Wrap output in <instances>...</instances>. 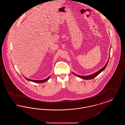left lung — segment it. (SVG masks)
Segmentation results:
<instances>
[{
  "instance_id": "8db88e82",
  "label": "left lung",
  "mask_w": 125,
  "mask_h": 125,
  "mask_svg": "<svg viewBox=\"0 0 125 125\" xmlns=\"http://www.w3.org/2000/svg\"><path fill=\"white\" fill-rule=\"evenodd\" d=\"M110 50H111V48H110ZM109 53H110V52H109ZM110 53H109V59H108V60L107 63H106L105 65H104L103 68H102L101 69L99 70L98 71L95 72V73H93V74H90V75H86V76L80 75H78V74H77L75 73H73V72H72L73 73V74H74L75 75H76V76H78V77L81 78H82V79H84V80H90V79H92L94 78L95 77H96L98 74H99L102 72L105 69V68H106L107 64H108V62H109V58H110Z\"/></svg>"
}]
</instances>
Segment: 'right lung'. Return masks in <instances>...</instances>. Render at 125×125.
I'll return each mask as SVG.
<instances>
[{
	"instance_id": "right-lung-1",
	"label": "right lung",
	"mask_w": 125,
	"mask_h": 125,
	"mask_svg": "<svg viewBox=\"0 0 125 125\" xmlns=\"http://www.w3.org/2000/svg\"><path fill=\"white\" fill-rule=\"evenodd\" d=\"M51 77V76H49L46 79H44V80H31V79H28L27 78L24 77L27 80V81H31V82H34V83H45L46 82H47L48 80L50 79V78Z\"/></svg>"
}]
</instances>
